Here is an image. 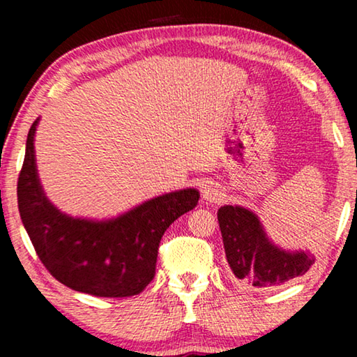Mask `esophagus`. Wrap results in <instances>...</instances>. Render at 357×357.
Instances as JSON below:
<instances>
[{
    "label": "esophagus",
    "mask_w": 357,
    "mask_h": 357,
    "mask_svg": "<svg viewBox=\"0 0 357 357\" xmlns=\"http://www.w3.org/2000/svg\"><path fill=\"white\" fill-rule=\"evenodd\" d=\"M202 195H203V198L206 199V202H209V203H218L219 199H221V190H219V187L216 183H213V182H208V183H204L203 187H202Z\"/></svg>",
    "instance_id": "obj_1"
}]
</instances>
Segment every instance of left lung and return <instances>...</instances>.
<instances>
[{"label":"left lung","mask_w":357,"mask_h":357,"mask_svg":"<svg viewBox=\"0 0 357 357\" xmlns=\"http://www.w3.org/2000/svg\"><path fill=\"white\" fill-rule=\"evenodd\" d=\"M219 229L229 266L243 284L255 289L280 287L305 275L315 258L305 252H286L266 237L255 214L242 206H221Z\"/></svg>","instance_id":"left-lung-1"}]
</instances>
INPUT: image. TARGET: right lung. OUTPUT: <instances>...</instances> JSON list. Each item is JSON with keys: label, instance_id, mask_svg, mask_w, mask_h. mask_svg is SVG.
Returning <instances> with one entry per match:
<instances>
[{"label": "right lung", "instance_id": "add662e5", "mask_svg": "<svg viewBox=\"0 0 357 357\" xmlns=\"http://www.w3.org/2000/svg\"><path fill=\"white\" fill-rule=\"evenodd\" d=\"M17 180V206L24 227L48 273L71 289L97 297L139 294L153 281L160 238L175 219L197 206L199 193L185 188L144 202L109 221L63 214L38 182L33 136Z\"/></svg>", "mask_w": 357, "mask_h": 357}]
</instances>
